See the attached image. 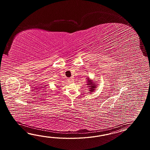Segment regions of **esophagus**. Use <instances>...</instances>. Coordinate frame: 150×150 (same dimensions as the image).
I'll use <instances>...</instances> for the list:
<instances>
[{"label": "esophagus", "mask_w": 150, "mask_h": 150, "mask_svg": "<svg viewBox=\"0 0 150 150\" xmlns=\"http://www.w3.org/2000/svg\"><path fill=\"white\" fill-rule=\"evenodd\" d=\"M67 80H68V82H69V83H73V82H74V79H72V78H69V79Z\"/></svg>", "instance_id": "esophagus-1"}]
</instances>
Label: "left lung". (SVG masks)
<instances>
[{
    "instance_id": "obj_1",
    "label": "left lung",
    "mask_w": 150,
    "mask_h": 150,
    "mask_svg": "<svg viewBox=\"0 0 150 150\" xmlns=\"http://www.w3.org/2000/svg\"><path fill=\"white\" fill-rule=\"evenodd\" d=\"M86 79H87L86 81L87 82L86 85L87 86V87H89V93H92V92H94V91H96V88L97 87V84L94 81H93V80H91L89 77H87Z\"/></svg>"
}]
</instances>
